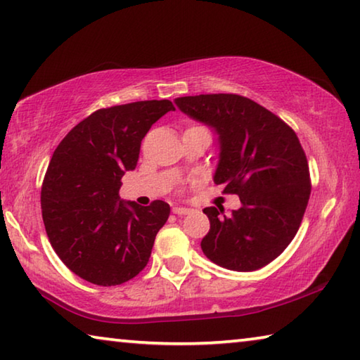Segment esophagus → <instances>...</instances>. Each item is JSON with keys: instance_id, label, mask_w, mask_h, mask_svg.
Segmentation results:
<instances>
[{"instance_id": "34e87169", "label": "esophagus", "mask_w": 360, "mask_h": 360, "mask_svg": "<svg viewBox=\"0 0 360 360\" xmlns=\"http://www.w3.org/2000/svg\"><path fill=\"white\" fill-rule=\"evenodd\" d=\"M188 212H191V210L182 208V206H174L173 208V214H178V216H186Z\"/></svg>"}]
</instances>
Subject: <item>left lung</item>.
<instances>
[{"label": "left lung", "instance_id": "obj_1", "mask_svg": "<svg viewBox=\"0 0 360 360\" xmlns=\"http://www.w3.org/2000/svg\"><path fill=\"white\" fill-rule=\"evenodd\" d=\"M174 103L214 130L219 162L212 179L241 202L230 214H224L222 206L203 210L210 219L203 254L233 271L268 265L294 240L311 192L307 155L295 131L240 95L181 96Z\"/></svg>", "mask_w": 360, "mask_h": 360}]
</instances>
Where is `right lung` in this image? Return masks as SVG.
Wrapping results in <instances>:
<instances>
[{
    "instance_id": "right-lung-1",
    "label": "right lung",
    "mask_w": 360,
    "mask_h": 360,
    "mask_svg": "<svg viewBox=\"0 0 360 360\" xmlns=\"http://www.w3.org/2000/svg\"><path fill=\"white\" fill-rule=\"evenodd\" d=\"M169 100L98 109L72 129L49 163L41 188L49 241L72 273L96 285H117L148 265L169 205L119 197L122 176L136 168L146 133Z\"/></svg>"
}]
</instances>
